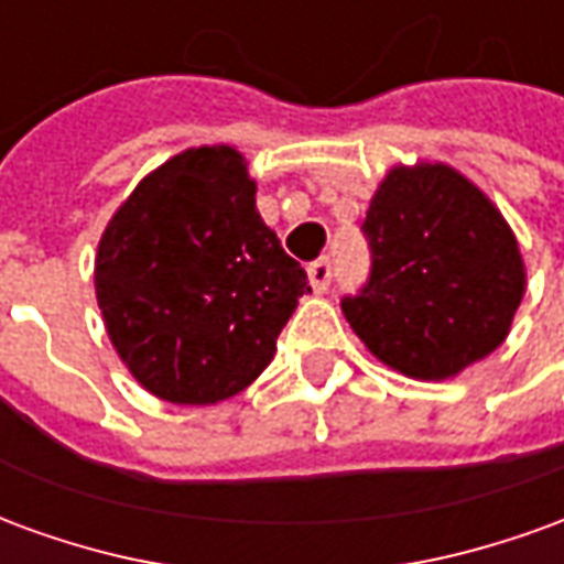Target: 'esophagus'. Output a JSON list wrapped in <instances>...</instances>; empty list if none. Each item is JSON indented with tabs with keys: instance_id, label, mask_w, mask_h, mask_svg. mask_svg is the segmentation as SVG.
<instances>
[{
	"instance_id": "1",
	"label": "esophagus",
	"mask_w": 564,
	"mask_h": 564,
	"mask_svg": "<svg viewBox=\"0 0 564 564\" xmlns=\"http://www.w3.org/2000/svg\"><path fill=\"white\" fill-rule=\"evenodd\" d=\"M307 278H311V286H314V293H326L332 283V262L329 259H317V262H311L307 265Z\"/></svg>"
}]
</instances>
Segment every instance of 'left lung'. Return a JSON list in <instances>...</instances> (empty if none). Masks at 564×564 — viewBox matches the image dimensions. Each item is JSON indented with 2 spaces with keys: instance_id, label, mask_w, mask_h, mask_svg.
<instances>
[{
  "instance_id": "left-lung-1",
  "label": "left lung",
  "mask_w": 564,
  "mask_h": 564,
  "mask_svg": "<svg viewBox=\"0 0 564 564\" xmlns=\"http://www.w3.org/2000/svg\"><path fill=\"white\" fill-rule=\"evenodd\" d=\"M371 274L341 311L380 362L456 378L508 338L525 265L484 189L444 162L395 165L368 205Z\"/></svg>"
}]
</instances>
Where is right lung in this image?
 Segmentation results:
<instances>
[{"label": "right lung", "instance_id": "1", "mask_svg": "<svg viewBox=\"0 0 564 564\" xmlns=\"http://www.w3.org/2000/svg\"><path fill=\"white\" fill-rule=\"evenodd\" d=\"M93 281L120 359L172 404H217L250 387L311 290L229 144L150 172L105 226Z\"/></svg>", "mask_w": 564, "mask_h": 564}]
</instances>
